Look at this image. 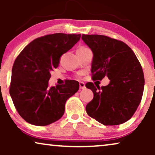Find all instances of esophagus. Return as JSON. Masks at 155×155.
Segmentation results:
<instances>
[{"mask_svg": "<svg viewBox=\"0 0 155 155\" xmlns=\"http://www.w3.org/2000/svg\"><path fill=\"white\" fill-rule=\"evenodd\" d=\"M79 85H80V89H81V90H84V89H85V84H84V82H80L79 83Z\"/></svg>", "mask_w": 155, "mask_h": 155, "instance_id": "obj_1", "label": "esophagus"}]
</instances>
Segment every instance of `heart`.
Here are the masks:
<instances>
[{"instance_id": "obj_1", "label": "heart", "mask_w": 155, "mask_h": 155, "mask_svg": "<svg viewBox=\"0 0 155 155\" xmlns=\"http://www.w3.org/2000/svg\"><path fill=\"white\" fill-rule=\"evenodd\" d=\"M86 48H87V47H80L79 49H86Z\"/></svg>"}]
</instances>
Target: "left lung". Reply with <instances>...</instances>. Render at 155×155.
I'll return each mask as SVG.
<instances>
[{
	"label": "left lung",
	"mask_w": 155,
	"mask_h": 155,
	"mask_svg": "<svg viewBox=\"0 0 155 155\" xmlns=\"http://www.w3.org/2000/svg\"><path fill=\"white\" fill-rule=\"evenodd\" d=\"M82 39L93 53L94 80L105 76L109 84L100 88L85 84L94 94L86 106L90 117L105 126H115L132 117L143 97L145 78L140 63L133 50L119 40L99 35H82Z\"/></svg>",
	"instance_id": "1"
}]
</instances>
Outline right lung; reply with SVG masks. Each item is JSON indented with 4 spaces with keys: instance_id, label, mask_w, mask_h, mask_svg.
Returning <instances> with one entry per match:
<instances>
[{
    "instance_id": "right-lung-1",
    "label": "right lung",
    "mask_w": 155,
    "mask_h": 155,
    "mask_svg": "<svg viewBox=\"0 0 155 155\" xmlns=\"http://www.w3.org/2000/svg\"><path fill=\"white\" fill-rule=\"evenodd\" d=\"M80 37L63 33L43 36L31 41L16 58L10 94L18 114L27 123L44 126L63 116L65 102L79 90V82L66 80L64 84L48 87L50 72Z\"/></svg>"
}]
</instances>
